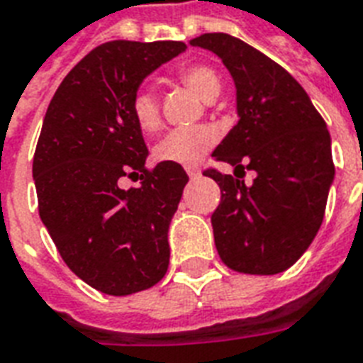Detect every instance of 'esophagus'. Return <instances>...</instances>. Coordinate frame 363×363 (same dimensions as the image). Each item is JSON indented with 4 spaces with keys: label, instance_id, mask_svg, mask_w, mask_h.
Instances as JSON below:
<instances>
[{
    "label": "esophagus",
    "instance_id": "1",
    "mask_svg": "<svg viewBox=\"0 0 363 363\" xmlns=\"http://www.w3.org/2000/svg\"><path fill=\"white\" fill-rule=\"evenodd\" d=\"M187 176H189L191 179H196V178H201V170H199V168H193V167H189V168H187Z\"/></svg>",
    "mask_w": 363,
    "mask_h": 363
}]
</instances>
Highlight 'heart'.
<instances>
[{
	"label": "heart",
	"mask_w": 363,
	"mask_h": 363,
	"mask_svg": "<svg viewBox=\"0 0 363 363\" xmlns=\"http://www.w3.org/2000/svg\"><path fill=\"white\" fill-rule=\"evenodd\" d=\"M179 81L196 92L204 102H213L220 96L221 79L206 64H189L178 72ZM132 117L138 128L145 134H153L161 126V113L155 94L147 89L138 91L132 98ZM218 140V132L210 125L187 126L168 132L155 147V159L161 162H172L182 167H193L206 155Z\"/></svg>",
	"instance_id": "1"
}]
</instances>
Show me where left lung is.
<instances>
[{
  "label": "left lung",
  "instance_id": "obj_1",
  "mask_svg": "<svg viewBox=\"0 0 363 363\" xmlns=\"http://www.w3.org/2000/svg\"><path fill=\"white\" fill-rule=\"evenodd\" d=\"M220 56L237 85L238 123L216 147L235 175L254 169L246 186L216 168L221 201L212 213L221 261L244 274H277L294 265L316 237L335 176L331 138L311 98L280 64L229 33L191 39Z\"/></svg>",
  "mask_w": 363,
  "mask_h": 363
}]
</instances>
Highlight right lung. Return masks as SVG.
Wrapping results in <instances>:
<instances>
[{
    "mask_svg": "<svg viewBox=\"0 0 363 363\" xmlns=\"http://www.w3.org/2000/svg\"><path fill=\"white\" fill-rule=\"evenodd\" d=\"M185 50L182 41H108L56 89L33 153L38 208L58 254L108 296L155 286L168 271V225L185 184L182 164L145 167L132 117L138 86ZM140 179L130 190L120 179Z\"/></svg>",
    "mask_w": 363,
    "mask_h": 363,
    "instance_id": "1",
    "label": "right lung"
}]
</instances>
